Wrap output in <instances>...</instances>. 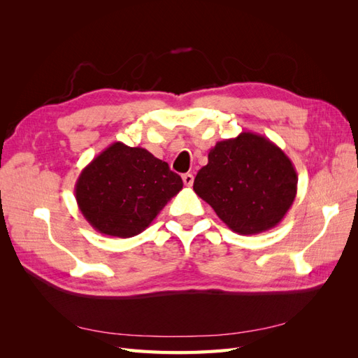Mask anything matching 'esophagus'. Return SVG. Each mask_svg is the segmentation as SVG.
<instances>
[{
    "mask_svg": "<svg viewBox=\"0 0 358 358\" xmlns=\"http://www.w3.org/2000/svg\"><path fill=\"white\" fill-rule=\"evenodd\" d=\"M182 180L183 183H185L187 187H191L194 183V176L191 175V173H185V175H182Z\"/></svg>",
    "mask_w": 358,
    "mask_h": 358,
    "instance_id": "34e87169",
    "label": "esophagus"
}]
</instances>
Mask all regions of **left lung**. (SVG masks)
<instances>
[{
  "instance_id": "8db88e82",
  "label": "left lung",
  "mask_w": 358,
  "mask_h": 358,
  "mask_svg": "<svg viewBox=\"0 0 358 358\" xmlns=\"http://www.w3.org/2000/svg\"><path fill=\"white\" fill-rule=\"evenodd\" d=\"M194 191L229 229L251 236L284 220L297 194V173L279 146L243 131L209 150Z\"/></svg>"
}]
</instances>
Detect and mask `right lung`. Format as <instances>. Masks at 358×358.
<instances>
[{
    "instance_id": "add662e5",
    "label": "right lung",
    "mask_w": 358,
    "mask_h": 358,
    "mask_svg": "<svg viewBox=\"0 0 358 358\" xmlns=\"http://www.w3.org/2000/svg\"><path fill=\"white\" fill-rule=\"evenodd\" d=\"M183 182L167 162L143 148L115 142L86 166L74 194L85 220L115 237L142 233Z\"/></svg>"
}]
</instances>
